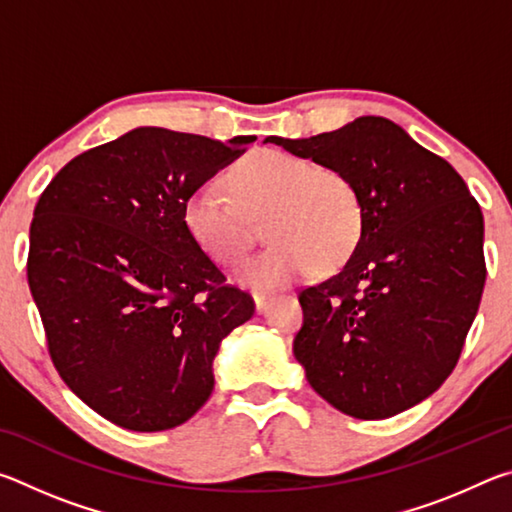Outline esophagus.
I'll return each mask as SVG.
<instances>
[{"mask_svg":"<svg viewBox=\"0 0 512 512\" xmlns=\"http://www.w3.org/2000/svg\"><path fill=\"white\" fill-rule=\"evenodd\" d=\"M253 300H255L257 314H264V311L268 309V305H271V296H266V293H255Z\"/></svg>","mask_w":512,"mask_h":512,"instance_id":"1","label":"esophagus"}]
</instances>
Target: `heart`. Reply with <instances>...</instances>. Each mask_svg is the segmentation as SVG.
Wrapping results in <instances>:
<instances>
[{"instance_id": "1", "label": "heart", "mask_w": 512, "mask_h": 512, "mask_svg": "<svg viewBox=\"0 0 512 512\" xmlns=\"http://www.w3.org/2000/svg\"><path fill=\"white\" fill-rule=\"evenodd\" d=\"M237 206L219 187L205 183L189 192L183 221L194 244L221 266L239 262L248 246L246 216L266 212L264 253L239 266L237 280L255 291H275L323 266H339L357 248L363 207L343 171L316 167L307 158L262 149L230 171Z\"/></svg>"}]
</instances>
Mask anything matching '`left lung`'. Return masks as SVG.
Listing matches in <instances>:
<instances>
[{"instance_id": "1", "label": "left lung", "mask_w": 512, "mask_h": 512, "mask_svg": "<svg viewBox=\"0 0 512 512\" xmlns=\"http://www.w3.org/2000/svg\"><path fill=\"white\" fill-rule=\"evenodd\" d=\"M264 142L343 171L363 207L348 262L300 291L293 354L311 388L359 420L427 400L452 375L485 284L483 214L465 180L384 117Z\"/></svg>"}]
</instances>
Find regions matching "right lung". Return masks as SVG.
Segmentation results:
<instances>
[{
    "label": "right lung",
    "mask_w": 512,
    "mask_h": 512,
    "mask_svg": "<svg viewBox=\"0 0 512 512\" xmlns=\"http://www.w3.org/2000/svg\"><path fill=\"white\" fill-rule=\"evenodd\" d=\"M228 142L140 126L76 155L42 192L27 277L51 361L76 397L131 431L187 422L253 298L189 237V192L237 160Z\"/></svg>",
    "instance_id": "obj_1"
}]
</instances>
